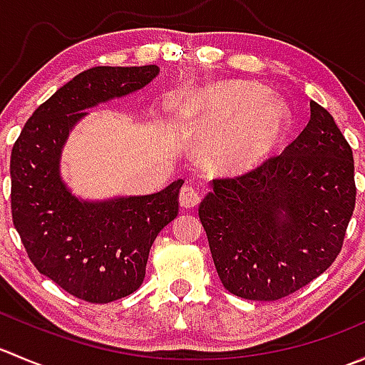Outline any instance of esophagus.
I'll use <instances>...</instances> for the list:
<instances>
[{
	"instance_id": "34e87169",
	"label": "esophagus",
	"mask_w": 365,
	"mask_h": 365,
	"mask_svg": "<svg viewBox=\"0 0 365 365\" xmlns=\"http://www.w3.org/2000/svg\"><path fill=\"white\" fill-rule=\"evenodd\" d=\"M201 197H203V194L192 185H183L180 190V205L183 208H194L201 203Z\"/></svg>"
}]
</instances>
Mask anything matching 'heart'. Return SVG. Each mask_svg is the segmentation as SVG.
Segmentation results:
<instances>
[{"mask_svg":"<svg viewBox=\"0 0 365 365\" xmlns=\"http://www.w3.org/2000/svg\"><path fill=\"white\" fill-rule=\"evenodd\" d=\"M201 152L222 168L259 164L286 134L289 111L263 86L244 81L210 84L187 106Z\"/></svg>","mask_w":365,"mask_h":365,"instance_id":"heart-1","label":"heart"}]
</instances>
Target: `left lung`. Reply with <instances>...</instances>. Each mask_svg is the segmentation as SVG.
Returning a JSON list of instances; mask_svg holds the SVG:
<instances>
[{"instance_id": "8db88e82", "label": "left lung", "mask_w": 365, "mask_h": 365, "mask_svg": "<svg viewBox=\"0 0 365 365\" xmlns=\"http://www.w3.org/2000/svg\"><path fill=\"white\" fill-rule=\"evenodd\" d=\"M353 152L332 114L311 120L281 155L235 178L212 180L200 219L224 288L279 300L322 275L341 252L355 208Z\"/></svg>"}]
</instances>
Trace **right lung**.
Listing matches in <instances>:
<instances>
[{"instance_id": "add662e5", "label": "right lung", "mask_w": 365, "mask_h": 365, "mask_svg": "<svg viewBox=\"0 0 365 365\" xmlns=\"http://www.w3.org/2000/svg\"><path fill=\"white\" fill-rule=\"evenodd\" d=\"M157 73V65L84 70L38 106L12 148V219L29 259L91 304L118 300L143 284L152 244L178 215L183 180L150 196L84 201L61 180V150L86 109L141 90Z\"/></svg>"}]
</instances>
